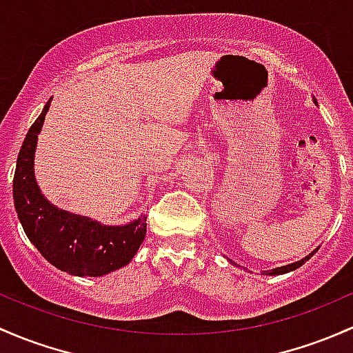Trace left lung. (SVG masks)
Masks as SVG:
<instances>
[{
    "label": "left lung",
    "instance_id": "left-lung-1",
    "mask_svg": "<svg viewBox=\"0 0 353 353\" xmlns=\"http://www.w3.org/2000/svg\"><path fill=\"white\" fill-rule=\"evenodd\" d=\"M316 250H318V248H316ZM316 250H314V252H316ZM314 252H311L310 255H306V257L301 259V261L294 262V264H289V265H284V267H277V269H272L269 274H270V276H272V274H274V276H279V274L291 272V270H294V269H298V267H301L306 261H310V257H311V255H314Z\"/></svg>",
    "mask_w": 353,
    "mask_h": 353
}]
</instances>
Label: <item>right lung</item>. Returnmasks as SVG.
I'll list each match as a JSON object with an SVG mask.
<instances>
[{"mask_svg": "<svg viewBox=\"0 0 353 353\" xmlns=\"http://www.w3.org/2000/svg\"><path fill=\"white\" fill-rule=\"evenodd\" d=\"M49 99L20 148L13 177V199L18 220L37 250L64 272L72 276H105L127 265L145 239V216L123 226H105L52 206L33 176V155Z\"/></svg>", "mask_w": 353, "mask_h": 353, "instance_id": "1", "label": "right lung"}]
</instances>
